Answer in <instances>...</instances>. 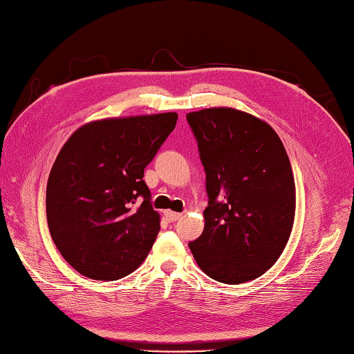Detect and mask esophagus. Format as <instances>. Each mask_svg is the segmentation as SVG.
Instances as JSON below:
<instances>
[{
  "mask_svg": "<svg viewBox=\"0 0 354 354\" xmlns=\"http://www.w3.org/2000/svg\"><path fill=\"white\" fill-rule=\"evenodd\" d=\"M165 216H166V219L169 221V222H176V221H178L182 218V214L180 213H176V212H165Z\"/></svg>",
  "mask_w": 354,
  "mask_h": 354,
  "instance_id": "1",
  "label": "esophagus"
}]
</instances>
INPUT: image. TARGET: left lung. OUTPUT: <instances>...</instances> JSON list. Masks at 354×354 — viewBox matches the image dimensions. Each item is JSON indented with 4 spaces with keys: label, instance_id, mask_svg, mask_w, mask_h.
Wrapping results in <instances>:
<instances>
[{
    "label": "left lung",
    "instance_id": "left-lung-1",
    "mask_svg": "<svg viewBox=\"0 0 354 354\" xmlns=\"http://www.w3.org/2000/svg\"><path fill=\"white\" fill-rule=\"evenodd\" d=\"M205 169L203 233L189 249L213 280L239 284L275 264L295 214V183L281 140L268 122L234 109L187 115Z\"/></svg>",
    "mask_w": 354,
    "mask_h": 354
}]
</instances>
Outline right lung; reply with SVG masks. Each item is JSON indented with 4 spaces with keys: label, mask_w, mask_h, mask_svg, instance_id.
Wrapping results in <instances>:
<instances>
[{
    "label": "right lung",
    "mask_w": 354,
    "mask_h": 354,
    "mask_svg": "<svg viewBox=\"0 0 354 354\" xmlns=\"http://www.w3.org/2000/svg\"><path fill=\"white\" fill-rule=\"evenodd\" d=\"M176 122L177 113L95 121L62 147L46 185V218L79 274L120 280L151 252L160 216L142 177Z\"/></svg>",
    "instance_id": "obj_1"
}]
</instances>
